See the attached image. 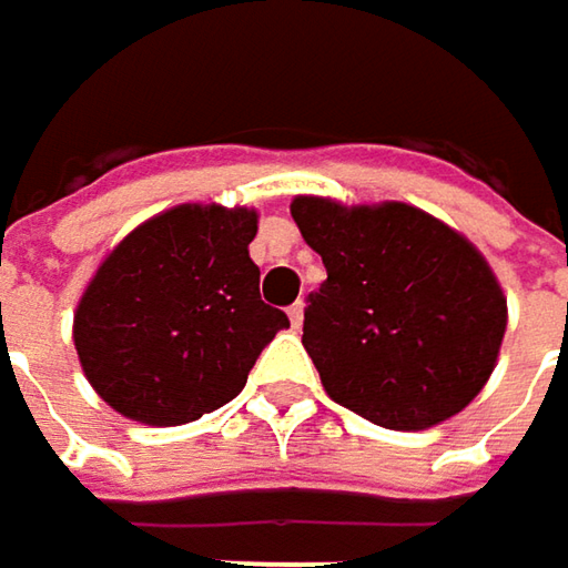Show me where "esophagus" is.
Here are the masks:
<instances>
[{"label": "esophagus", "instance_id": "1", "mask_svg": "<svg viewBox=\"0 0 568 568\" xmlns=\"http://www.w3.org/2000/svg\"><path fill=\"white\" fill-rule=\"evenodd\" d=\"M302 318H305V305H302V302H295V305L288 308V322H292V328H302Z\"/></svg>", "mask_w": 568, "mask_h": 568}]
</instances>
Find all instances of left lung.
Here are the masks:
<instances>
[{
  "mask_svg": "<svg viewBox=\"0 0 568 568\" xmlns=\"http://www.w3.org/2000/svg\"><path fill=\"white\" fill-rule=\"evenodd\" d=\"M328 280L308 298L302 345L335 404L388 430H427L490 382L507 295L487 256L444 220L400 203L292 196Z\"/></svg>",
  "mask_w": 568,
  "mask_h": 568,
  "instance_id": "1",
  "label": "left lung"
}]
</instances>
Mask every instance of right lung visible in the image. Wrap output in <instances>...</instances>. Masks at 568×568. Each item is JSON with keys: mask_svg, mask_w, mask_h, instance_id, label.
Listing matches in <instances>:
<instances>
[{"mask_svg": "<svg viewBox=\"0 0 568 568\" xmlns=\"http://www.w3.org/2000/svg\"><path fill=\"white\" fill-rule=\"evenodd\" d=\"M260 210L176 203L138 223L94 270L71 322L81 372L121 417L190 424L246 388L288 328L260 298Z\"/></svg>", "mask_w": 568, "mask_h": 568, "instance_id": "1", "label": "right lung"}]
</instances>
